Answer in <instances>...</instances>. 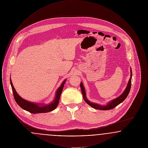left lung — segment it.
<instances>
[{"label":"left lung","mask_w":148,"mask_h":148,"mask_svg":"<svg viewBox=\"0 0 148 148\" xmlns=\"http://www.w3.org/2000/svg\"><path fill=\"white\" fill-rule=\"evenodd\" d=\"M130 78L128 82V83L127 85V88L125 89L124 92H123V94L121 95H120L119 97L116 98L114 99L113 100H112L110 102H109L107 105L106 106H100L98 104L96 103H92L90 101H89L86 97V93H85V90L84 87L83 86V84L82 83V82H81L80 83V88H81V90L82 92V94L83 96V98L84 99L85 101L90 106L92 107L94 109H99V110H110V109H112L113 108H114L115 107H116V106H118L121 103H122L127 97L130 90V88H131V84H132V69H130Z\"/></svg>","instance_id":"left-lung-1"}]
</instances>
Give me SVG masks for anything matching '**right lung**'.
<instances>
[{"label": "right lung", "mask_w": 148, "mask_h": 148, "mask_svg": "<svg viewBox=\"0 0 148 148\" xmlns=\"http://www.w3.org/2000/svg\"><path fill=\"white\" fill-rule=\"evenodd\" d=\"M10 84L12 86L13 95H14V99L16 102V103L18 104V106H21L24 110L28 111L30 113H33V114H38V113H48V112L53 111L56 108L59 101L60 97L63 89L64 85L65 84L66 82V79L64 80L63 82L62 83L60 86L57 89L56 97L54 100L49 104H47V105H43V104H37L35 103H32L22 98L15 91V89L12 82L11 79H10Z\"/></svg>", "instance_id": "right-lung-1"}]
</instances>
